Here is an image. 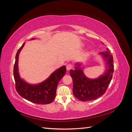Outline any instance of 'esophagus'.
Returning a JSON list of instances; mask_svg holds the SVG:
<instances>
[{
	"label": "esophagus",
	"instance_id": "obj_1",
	"mask_svg": "<svg viewBox=\"0 0 132 132\" xmlns=\"http://www.w3.org/2000/svg\"><path fill=\"white\" fill-rule=\"evenodd\" d=\"M66 68L67 70H70L71 68H72V65L70 64H67V67H66Z\"/></svg>",
	"mask_w": 132,
	"mask_h": 132
}]
</instances>
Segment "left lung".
<instances>
[{
	"label": "left lung",
	"mask_w": 132,
	"mask_h": 132,
	"mask_svg": "<svg viewBox=\"0 0 132 132\" xmlns=\"http://www.w3.org/2000/svg\"><path fill=\"white\" fill-rule=\"evenodd\" d=\"M99 54L103 60L105 69L103 73L97 78L87 77L84 73V66L79 62L75 64L74 70H70V75L73 81V94L79 100L91 101L101 97L105 93L112 78L113 59L110 51L107 48L106 51L99 53Z\"/></svg>",
	"instance_id": "obj_1"
}]
</instances>
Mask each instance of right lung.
I'll use <instances>...</instances> for the list:
<instances>
[{"label":"right lung","instance_id":"obj_1","mask_svg":"<svg viewBox=\"0 0 132 132\" xmlns=\"http://www.w3.org/2000/svg\"><path fill=\"white\" fill-rule=\"evenodd\" d=\"M35 39L31 38L30 40ZM23 43L17 52L14 66V77L16 90L18 94L28 101L37 104L46 105L52 102L55 97L58 84L66 73V67L62 66L52 73L45 80L38 84H30L21 78L19 72V57L25 46Z\"/></svg>","mask_w":132,"mask_h":132}]
</instances>
